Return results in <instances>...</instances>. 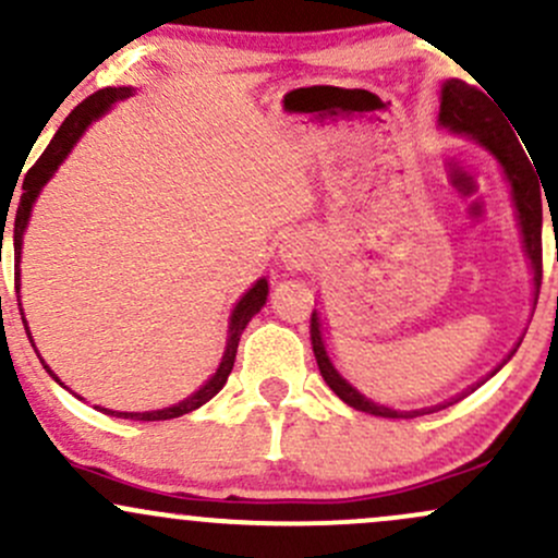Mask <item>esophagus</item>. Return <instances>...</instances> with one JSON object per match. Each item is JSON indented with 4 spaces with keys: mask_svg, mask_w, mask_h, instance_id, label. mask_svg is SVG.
<instances>
[{
    "mask_svg": "<svg viewBox=\"0 0 558 558\" xmlns=\"http://www.w3.org/2000/svg\"><path fill=\"white\" fill-rule=\"evenodd\" d=\"M280 259L289 269H307L312 265V243L302 235H291L280 248Z\"/></svg>",
    "mask_w": 558,
    "mask_h": 558,
    "instance_id": "obj_1",
    "label": "esophagus"
}]
</instances>
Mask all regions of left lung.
<instances>
[{
	"instance_id": "1",
	"label": "left lung",
	"mask_w": 558,
	"mask_h": 558,
	"mask_svg": "<svg viewBox=\"0 0 558 558\" xmlns=\"http://www.w3.org/2000/svg\"><path fill=\"white\" fill-rule=\"evenodd\" d=\"M439 121H442L445 126H450L452 132H463L469 134V137L480 140L487 150H493V156L498 158L500 167L506 169L508 180H511V187H513V201H517V209H519V222H522L524 246H527L532 267H535V286H537V293H541V278H543L541 190H537V180L535 174H532L530 158L524 156L522 145L517 143L513 132L506 130L504 121L495 116L493 102H489L485 92L471 87L466 82H458V78L445 82L442 106H439ZM310 339H312V352H315V360H317V368H320V376L326 378L328 387L333 389L349 408L363 410V413H371V415H381V418H415V415L434 413V410H437V408L391 410V408L378 405V402H371L368 397H363L357 389L349 387L344 378L336 373L333 363L328 360L326 344H323V336H320V320H317V312H312L310 317ZM513 352H517V349H513ZM511 354H508V357H511ZM508 357L504 363H508ZM476 387H480V384H476ZM458 400H461V397H458ZM448 405H452V402H448ZM448 405H439V410Z\"/></svg>"
}]
</instances>
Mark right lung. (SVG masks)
<instances>
[{
	"label": "right lung",
	"instance_id": "obj_1",
	"mask_svg": "<svg viewBox=\"0 0 558 558\" xmlns=\"http://www.w3.org/2000/svg\"><path fill=\"white\" fill-rule=\"evenodd\" d=\"M132 89L130 87H106V89H97L95 95H89L87 100L78 102L76 108L71 110L69 119L63 121V126H60L58 134L52 137V143L47 145V150L41 153L39 161L34 163V167L28 169L26 174V182H23V195H21V206H17V214H15V235H12V241H15V262L21 259V243H23V230H26L28 225V214H31V206H34L36 195H39L41 185H45L47 180L52 177V171L63 163V158L69 156V150L73 148V143H76L78 137H82V132L87 130L89 121L97 119L100 113H106V110L113 106L116 100H121V97H130ZM17 269V265H15ZM21 289V283H17V272H15V291ZM265 299H267V280H256V286L251 289L246 296L238 302V307L232 310V317H230V339H228V349H225V357L222 363H219L217 373L211 376V381L206 384L204 389L195 391L193 397H187V400H182L180 405H171L167 410H153V413H116V410H108V408H100L102 413L108 415H119V418H132V421H167V418H180V415L190 413V410L201 408L204 402H209L214 395H217L219 389L225 387V381H228L232 365H235V352H238V341H241V333L243 328L248 326L251 317L256 315L262 307H265ZM23 315V312H21ZM23 326H26V320H23ZM26 333H28V326H26ZM47 368V365H45ZM50 371V368H47ZM50 376L58 381V376L50 371Z\"/></svg>",
	"mask_w": 558,
	"mask_h": 558
}]
</instances>
